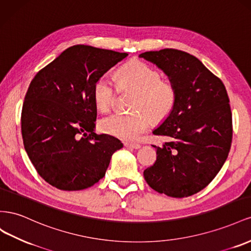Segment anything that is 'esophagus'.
<instances>
[{
	"mask_svg": "<svg viewBox=\"0 0 251 251\" xmlns=\"http://www.w3.org/2000/svg\"><path fill=\"white\" fill-rule=\"evenodd\" d=\"M124 146L127 148H132V149H139L141 147L140 144H132V143H124Z\"/></svg>",
	"mask_w": 251,
	"mask_h": 251,
	"instance_id": "obj_1",
	"label": "esophagus"
}]
</instances>
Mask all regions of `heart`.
Returning a JSON list of instances; mask_svg holds the SVG:
<instances>
[{
	"instance_id": "obj_1",
	"label": "heart",
	"mask_w": 251,
	"mask_h": 251,
	"mask_svg": "<svg viewBox=\"0 0 251 251\" xmlns=\"http://www.w3.org/2000/svg\"><path fill=\"white\" fill-rule=\"evenodd\" d=\"M118 78L123 88L138 92L130 113H116L100 123L101 130L121 140L138 139L154 122L166 120L176 104V88L173 82L162 80L159 71L141 61H131L118 70ZM95 103L102 112L111 110L117 96V86L103 75L94 85Z\"/></svg>"
}]
</instances>
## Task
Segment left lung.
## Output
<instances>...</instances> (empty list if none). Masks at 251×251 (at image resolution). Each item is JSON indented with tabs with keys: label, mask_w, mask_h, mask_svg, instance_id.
I'll list each match as a JSON object with an SVG mask.
<instances>
[{
	"label": "left lung",
	"mask_w": 251,
	"mask_h": 251,
	"mask_svg": "<svg viewBox=\"0 0 251 251\" xmlns=\"http://www.w3.org/2000/svg\"><path fill=\"white\" fill-rule=\"evenodd\" d=\"M140 58L165 73L176 88L170 116L153 130L169 138L156 147V161L144 170L153 190L173 198L201 191L218 175L232 141V114L225 86L203 63L182 50L146 51Z\"/></svg>",
	"instance_id": "8db88e82"
}]
</instances>
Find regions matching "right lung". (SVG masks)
<instances>
[{
    "mask_svg": "<svg viewBox=\"0 0 251 251\" xmlns=\"http://www.w3.org/2000/svg\"><path fill=\"white\" fill-rule=\"evenodd\" d=\"M128 53L75 45L35 75L21 116L24 148L35 170L53 187L82 190L105 176L111 155L123 147L95 132L94 85Z\"/></svg>",
    "mask_w": 251,
    "mask_h": 251,
    "instance_id": "add662e5",
    "label": "right lung"
}]
</instances>
